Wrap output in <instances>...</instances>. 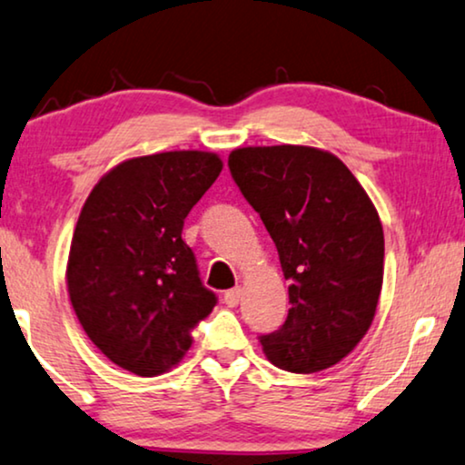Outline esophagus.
<instances>
[{
	"mask_svg": "<svg viewBox=\"0 0 465 465\" xmlns=\"http://www.w3.org/2000/svg\"><path fill=\"white\" fill-rule=\"evenodd\" d=\"M239 301H241V288H232L224 294V302L228 307H237Z\"/></svg>",
	"mask_w": 465,
	"mask_h": 465,
	"instance_id": "esophagus-1",
	"label": "esophagus"
}]
</instances>
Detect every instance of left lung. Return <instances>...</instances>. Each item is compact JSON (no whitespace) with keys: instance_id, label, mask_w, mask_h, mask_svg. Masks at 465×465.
<instances>
[{"instance_id":"1","label":"left lung","mask_w":465,"mask_h":465,"mask_svg":"<svg viewBox=\"0 0 465 465\" xmlns=\"http://www.w3.org/2000/svg\"><path fill=\"white\" fill-rule=\"evenodd\" d=\"M228 167L292 282L288 320L260 336L266 358L298 374L339 364L371 328L383 285L385 239L371 196L341 158L309 145L237 148Z\"/></svg>"}]
</instances>
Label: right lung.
<instances>
[{"mask_svg":"<svg viewBox=\"0 0 465 465\" xmlns=\"http://www.w3.org/2000/svg\"><path fill=\"white\" fill-rule=\"evenodd\" d=\"M220 171L222 158L201 150L129 158L101 177L80 212L69 301L93 345L139 377L173 368L218 301L182 228Z\"/></svg>","mask_w":465,"mask_h":465,"instance_id":"right-lung-1","label":"right lung"}]
</instances>
